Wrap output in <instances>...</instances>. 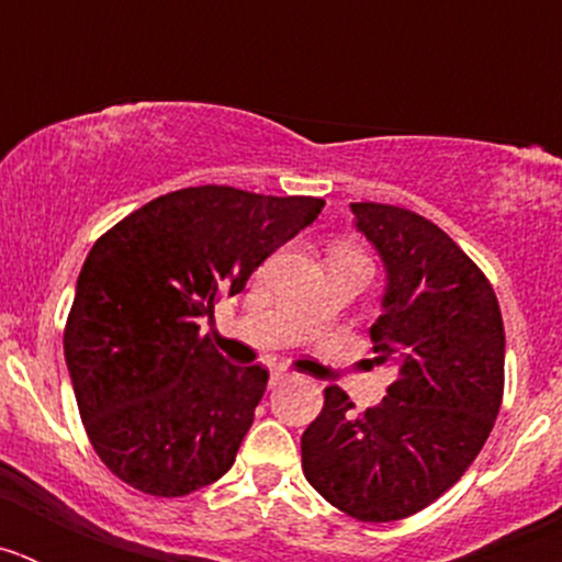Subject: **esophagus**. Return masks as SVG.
<instances>
[{"label": "esophagus", "instance_id": "esophagus-1", "mask_svg": "<svg viewBox=\"0 0 562 562\" xmlns=\"http://www.w3.org/2000/svg\"><path fill=\"white\" fill-rule=\"evenodd\" d=\"M286 380H292V374L286 369H276L270 374V385H272V389H276V385H281V382H286Z\"/></svg>", "mask_w": 562, "mask_h": 562}]
</instances>
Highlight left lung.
Instances as JSON below:
<instances>
[{
    "mask_svg": "<svg viewBox=\"0 0 562 562\" xmlns=\"http://www.w3.org/2000/svg\"><path fill=\"white\" fill-rule=\"evenodd\" d=\"M351 211L389 270L369 335L396 380L362 414L342 389H324L301 461L340 513L389 524L448 493L484 448L504 400V321L490 278L441 227L382 202Z\"/></svg>",
    "mask_w": 562,
    "mask_h": 562,
    "instance_id": "left-lung-1",
    "label": "left lung"
}]
</instances>
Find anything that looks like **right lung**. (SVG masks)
I'll return each instance as SVG.
<instances>
[{
    "label": "right lung",
    "mask_w": 562,
    "mask_h": 562,
    "mask_svg": "<svg viewBox=\"0 0 562 562\" xmlns=\"http://www.w3.org/2000/svg\"><path fill=\"white\" fill-rule=\"evenodd\" d=\"M324 205L231 186L182 188L92 245L64 357L89 441L123 484L182 498L231 470L270 374L227 362L200 317L245 290Z\"/></svg>",
    "instance_id": "add662e5"
}]
</instances>
